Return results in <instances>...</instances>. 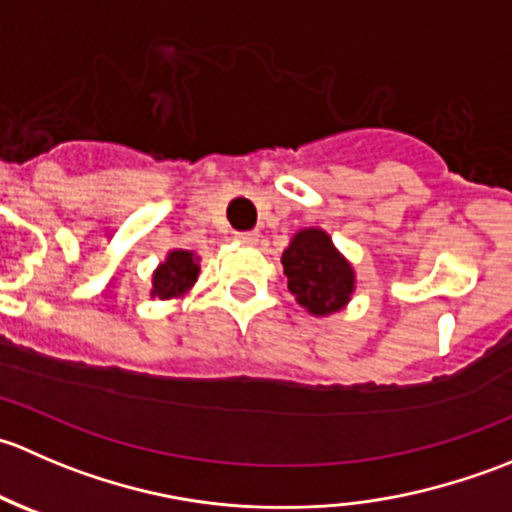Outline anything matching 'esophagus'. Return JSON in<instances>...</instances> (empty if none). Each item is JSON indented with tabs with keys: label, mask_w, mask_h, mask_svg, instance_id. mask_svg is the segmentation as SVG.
<instances>
[{
	"label": "esophagus",
	"mask_w": 512,
	"mask_h": 512,
	"mask_svg": "<svg viewBox=\"0 0 512 512\" xmlns=\"http://www.w3.org/2000/svg\"><path fill=\"white\" fill-rule=\"evenodd\" d=\"M237 242H242V245H255L257 240H260V232L257 230H247V232H237L235 235Z\"/></svg>",
	"instance_id": "1"
}]
</instances>
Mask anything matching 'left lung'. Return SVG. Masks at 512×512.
Returning a JSON list of instances; mask_svg holds the SVG:
<instances>
[{
  "label": "left lung",
  "instance_id": "obj_1",
  "mask_svg": "<svg viewBox=\"0 0 512 512\" xmlns=\"http://www.w3.org/2000/svg\"><path fill=\"white\" fill-rule=\"evenodd\" d=\"M287 287L312 314H332L349 302L354 272L322 230H302L282 252Z\"/></svg>",
  "mask_w": 512,
  "mask_h": 512
}]
</instances>
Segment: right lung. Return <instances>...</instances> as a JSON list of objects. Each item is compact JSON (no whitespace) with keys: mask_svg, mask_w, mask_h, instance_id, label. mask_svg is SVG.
<instances>
[{"mask_svg":"<svg viewBox=\"0 0 512 512\" xmlns=\"http://www.w3.org/2000/svg\"><path fill=\"white\" fill-rule=\"evenodd\" d=\"M195 280H198V265H195L193 252L175 250L153 275V294L160 299L175 297V294H183Z\"/></svg>","mask_w":512,"mask_h":512,"instance_id":"1","label":"right lung"}]
</instances>
